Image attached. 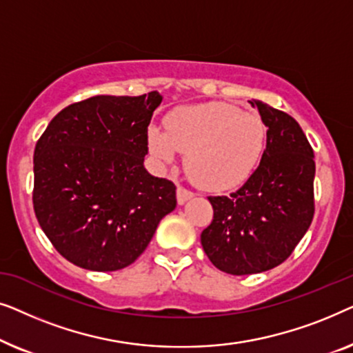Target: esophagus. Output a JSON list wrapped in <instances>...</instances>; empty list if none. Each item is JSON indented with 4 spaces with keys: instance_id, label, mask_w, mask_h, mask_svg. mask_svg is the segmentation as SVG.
Returning a JSON list of instances; mask_svg holds the SVG:
<instances>
[{
    "instance_id": "34e87169",
    "label": "esophagus",
    "mask_w": 353,
    "mask_h": 353,
    "mask_svg": "<svg viewBox=\"0 0 353 353\" xmlns=\"http://www.w3.org/2000/svg\"><path fill=\"white\" fill-rule=\"evenodd\" d=\"M192 196H194V192L190 191V190H186L185 186H178V190H176V201H178V204H185V202L190 201Z\"/></svg>"
}]
</instances>
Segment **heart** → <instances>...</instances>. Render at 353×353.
Here are the masks:
<instances>
[{
  "label": "heart",
  "instance_id": "obj_1",
  "mask_svg": "<svg viewBox=\"0 0 353 353\" xmlns=\"http://www.w3.org/2000/svg\"><path fill=\"white\" fill-rule=\"evenodd\" d=\"M163 128H149L152 156L168 163L185 152L186 173L209 190L241 185L257 165L267 137L262 119L228 103L176 108L165 115Z\"/></svg>",
  "mask_w": 353,
  "mask_h": 353
}]
</instances>
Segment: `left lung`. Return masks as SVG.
<instances>
[{
  "mask_svg": "<svg viewBox=\"0 0 353 353\" xmlns=\"http://www.w3.org/2000/svg\"><path fill=\"white\" fill-rule=\"evenodd\" d=\"M267 148L249 180L230 196H209L214 219L201 243L221 272L243 276L283 263L307 233L315 214V161L301 125L262 101Z\"/></svg>",
  "mask_w": 353,
  "mask_h": 353,
  "instance_id": "8db88e82",
  "label": "left lung"
}]
</instances>
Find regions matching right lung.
I'll list each match as a JSON object with an SVG mask.
<instances>
[{"label":"right lung","mask_w":353,"mask_h":353,"mask_svg":"<svg viewBox=\"0 0 353 353\" xmlns=\"http://www.w3.org/2000/svg\"><path fill=\"white\" fill-rule=\"evenodd\" d=\"M162 96H93L62 109L37 141L33 210L62 257L93 272L132 265L176 207V186L144 168Z\"/></svg>","instance_id":"right-lung-1"}]
</instances>
